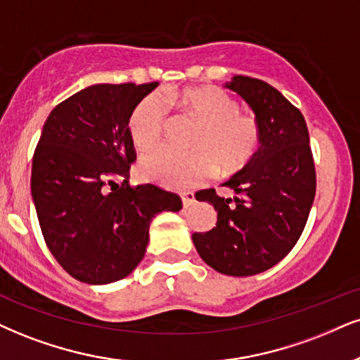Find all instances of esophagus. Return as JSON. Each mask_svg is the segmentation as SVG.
I'll list each match as a JSON object with an SVG mask.
<instances>
[{"label": "esophagus", "instance_id": "1", "mask_svg": "<svg viewBox=\"0 0 360 360\" xmlns=\"http://www.w3.org/2000/svg\"><path fill=\"white\" fill-rule=\"evenodd\" d=\"M180 197H181V203H184L185 208H188L190 205H193V203H195V193L193 192H181Z\"/></svg>", "mask_w": 360, "mask_h": 360}]
</instances>
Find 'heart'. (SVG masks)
Segmentation results:
<instances>
[{"label": "heart", "instance_id": "obj_1", "mask_svg": "<svg viewBox=\"0 0 360 360\" xmlns=\"http://www.w3.org/2000/svg\"><path fill=\"white\" fill-rule=\"evenodd\" d=\"M168 105L180 106L202 122L195 133L192 152L160 146L140 160V175L173 188L202 184L214 176L217 167L224 173L240 170L260 148V127L252 115L238 113V101L217 86L184 88L163 93ZM158 95H150L133 108L128 133L140 150L152 148L162 139L168 110Z\"/></svg>", "mask_w": 360, "mask_h": 360}]
</instances>
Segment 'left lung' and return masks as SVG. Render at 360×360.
I'll return each instance as SVG.
<instances>
[{"label":"left lung","instance_id":"obj_1","mask_svg":"<svg viewBox=\"0 0 360 360\" xmlns=\"http://www.w3.org/2000/svg\"><path fill=\"white\" fill-rule=\"evenodd\" d=\"M254 110L260 148L225 187L233 198L203 190L217 210V227L193 233V245L212 269L233 277L264 272L294 248L316 197V167L304 115L262 79L237 75L225 85Z\"/></svg>","mask_w":360,"mask_h":360}]
</instances>
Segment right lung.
Masks as SVG:
<instances>
[{
	"instance_id": "1",
	"label": "right lung",
	"mask_w": 360,
	"mask_h": 360,
	"mask_svg": "<svg viewBox=\"0 0 360 360\" xmlns=\"http://www.w3.org/2000/svg\"><path fill=\"white\" fill-rule=\"evenodd\" d=\"M157 86L91 85L56 105L44 122L31 195L48 248L79 282L101 285L130 275L145 255L153 217L181 208L179 195L128 184L136 160L128 120Z\"/></svg>"
}]
</instances>
